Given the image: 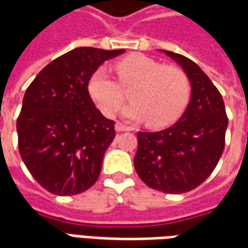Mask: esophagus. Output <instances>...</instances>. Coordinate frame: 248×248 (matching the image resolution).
Segmentation results:
<instances>
[{"mask_svg": "<svg viewBox=\"0 0 248 248\" xmlns=\"http://www.w3.org/2000/svg\"><path fill=\"white\" fill-rule=\"evenodd\" d=\"M126 130H130L129 126H126V124H124L122 122H117V124H115V131L121 133V131H126Z\"/></svg>", "mask_w": 248, "mask_h": 248, "instance_id": "obj_1", "label": "esophagus"}]
</instances>
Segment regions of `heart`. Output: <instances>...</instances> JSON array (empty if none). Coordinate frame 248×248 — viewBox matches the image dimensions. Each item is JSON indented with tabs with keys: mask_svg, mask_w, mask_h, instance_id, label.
I'll return each instance as SVG.
<instances>
[{
	"mask_svg": "<svg viewBox=\"0 0 248 248\" xmlns=\"http://www.w3.org/2000/svg\"><path fill=\"white\" fill-rule=\"evenodd\" d=\"M119 83L108 67H99L90 79V93L105 115H114L133 88V103L124 110L129 119H143L151 127L171 124L182 113L190 95V78L182 67L163 65L143 54L124 57L115 63Z\"/></svg>",
	"mask_w": 248,
	"mask_h": 248,
	"instance_id": "b5f03b06",
	"label": "heart"
}]
</instances>
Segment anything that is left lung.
<instances>
[{
    "mask_svg": "<svg viewBox=\"0 0 248 248\" xmlns=\"http://www.w3.org/2000/svg\"><path fill=\"white\" fill-rule=\"evenodd\" d=\"M186 71L191 98L175 124L161 131H140L137 174L151 188L183 194L202 185L218 165L229 124L223 98L199 66L182 54L163 50Z\"/></svg>",
    "mask_w": 248,
    "mask_h": 248,
    "instance_id": "left-lung-1",
    "label": "left lung"
}]
</instances>
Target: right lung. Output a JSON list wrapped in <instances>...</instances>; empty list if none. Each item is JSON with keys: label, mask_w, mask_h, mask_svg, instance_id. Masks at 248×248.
Masks as SVG:
<instances>
[{"label": "right lung", "mask_w": 248, "mask_h": 248, "mask_svg": "<svg viewBox=\"0 0 248 248\" xmlns=\"http://www.w3.org/2000/svg\"><path fill=\"white\" fill-rule=\"evenodd\" d=\"M124 51L77 47L45 66L26 89L17 119L19 154L51 194L76 195L97 182L115 131L93 102L89 81Z\"/></svg>", "instance_id": "add662e5"}]
</instances>
